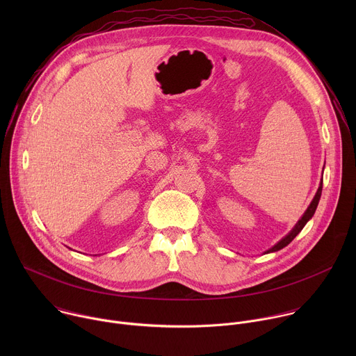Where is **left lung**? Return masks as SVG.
I'll list each match as a JSON object with an SVG mask.
<instances>
[{
    "label": "left lung",
    "instance_id": "1",
    "mask_svg": "<svg viewBox=\"0 0 356 356\" xmlns=\"http://www.w3.org/2000/svg\"><path fill=\"white\" fill-rule=\"evenodd\" d=\"M321 191H323V181L320 183V186H318V190H317V193H316V195H314V198H313V201L310 202V206H309V209L306 210V213L302 214V217L297 221V224L294 225V228L284 236V238H282L275 246H272L269 250H266L265 253H269V252H276V250H280V249H283L284 246H287L298 234H300V231L304 228V225H306L310 220H312V217L314 216V213H316V210H317V206H318V201H320V197H321Z\"/></svg>",
    "mask_w": 356,
    "mask_h": 356
}]
</instances>
